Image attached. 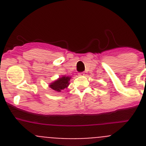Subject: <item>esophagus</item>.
Returning <instances> with one entry per match:
<instances>
[{"label": "esophagus", "mask_w": 146, "mask_h": 146, "mask_svg": "<svg viewBox=\"0 0 146 146\" xmlns=\"http://www.w3.org/2000/svg\"><path fill=\"white\" fill-rule=\"evenodd\" d=\"M78 74H79L80 76H84L85 75V73H84V72H80V73Z\"/></svg>", "instance_id": "34e87169"}]
</instances>
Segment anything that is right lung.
Masks as SVG:
<instances>
[{
	"instance_id": "right-lung-1",
	"label": "right lung",
	"mask_w": 146,
	"mask_h": 146,
	"mask_svg": "<svg viewBox=\"0 0 146 146\" xmlns=\"http://www.w3.org/2000/svg\"><path fill=\"white\" fill-rule=\"evenodd\" d=\"M69 80H70V77L64 76V77H60L58 80L51 83L50 85V87L53 89L54 91L60 92L61 90H64L65 88L68 87V86L69 85Z\"/></svg>"
}]
</instances>
